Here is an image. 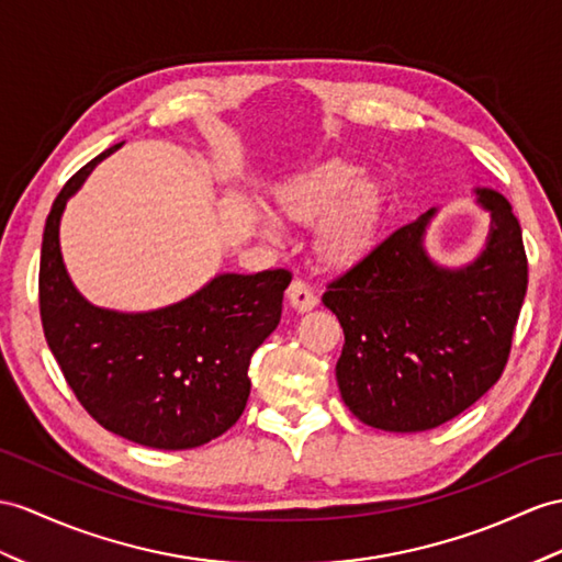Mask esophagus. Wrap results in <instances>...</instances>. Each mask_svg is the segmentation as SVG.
<instances>
[{
	"label": "esophagus",
	"instance_id": "34e87169",
	"mask_svg": "<svg viewBox=\"0 0 562 562\" xmlns=\"http://www.w3.org/2000/svg\"><path fill=\"white\" fill-rule=\"evenodd\" d=\"M285 297H289V303L295 312H310L314 305H317V295L310 291V285L303 281H293L289 285V291H285Z\"/></svg>",
	"mask_w": 562,
	"mask_h": 562
}]
</instances>
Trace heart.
Returning <instances> with one entry per match:
<instances>
[{
    "label": "heart",
    "mask_w": 562,
    "mask_h": 562,
    "mask_svg": "<svg viewBox=\"0 0 562 562\" xmlns=\"http://www.w3.org/2000/svg\"><path fill=\"white\" fill-rule=\"evenodd\" d=\"M271 212L283 226H317L312 240L317 262L326 271H350L379 248L389 198L358 164L326 159L273 188Z\"/></svg>",
    "instance_id": "b5f03b06"
}]
</instances>
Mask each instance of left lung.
<instances>
[{"mask_svg": "<svg viewBox=\"0 0 562 562\" xmlns=\"http://www.w3.org/2000/svg\"><path fill=\"white\" fill-rule=\"evenodd\" d=\"M474 198L491 222L470 262L446 267L427 252L429 210L322 297L346 334L340 398L367 427H441L503 374L527 293V255L510 202L494 188H474Z\"/></svg>", "mask_w": 562, "mask_h": 562, "instance_id": "obj_1", "label": "left lung"}]
</instances>
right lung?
Instances as JSON below:
<instances>
[{"mask_svg":"<svg viewBox=\"0 0 562 562\" xmlns=\"http://www.w3.org/2000/svg\"><path fill=\"white\" fill-rule=\"evenodd\" d=\"M121 145L88 161L52 204L40 252V317L68 386L94 422L147 448H198L243 415L252 352L281 322L291 273H216L193 295L147 312L92 305L68 277L59 226L66 202Z\"/></svg>","mask_w":562,"mask_h":562,"instance_id":"1","label":"right lung"}]
</instances>
